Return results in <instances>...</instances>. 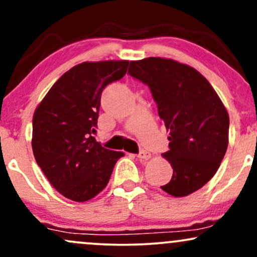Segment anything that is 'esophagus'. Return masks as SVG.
<instances>
[{
    "label": "esophagus",
    "mask_w": 257,
    "mask_h": 257,
    "mask_svg": "<svg viewBox=\"0 0 257 257\" xmlns=\"http://www.w3.org/2000/svg\"><path fill=\"white\" fill-rule=\"evenodd\" d=\"M138 158H140V159H149V158H151V153L150 152H147V151H140L138 153Z\"/></svg>",
    "instance_id": "1"
}]
</instances>
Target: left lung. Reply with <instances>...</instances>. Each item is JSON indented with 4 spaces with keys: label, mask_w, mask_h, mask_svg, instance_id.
Listing matches in <instances>:
<instances>
[{
    "label": "left lung",
    "mask_w": 257,
    "mask_h": 257,
    "mask_svg": "<svg viewBox=\"0 0 257 257\" xmlns=\"http://www.w3.org/2000/svg\"><path fill=\"white\" fill-rule=\"evenodd\" d=\"M128 73L150 88L169 132V151L162 156L173 176L161 188L174 197L196 192L217 172L228 146L229 117L222 101L204 76L172 59L131 61Z\"/></svg>",
    "instance_id": "obj_1"
}]
</instances>
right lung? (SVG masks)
<instances>
[{
  "mask_svg": "<svg viewBox=\"0 0 257 257\" xmlns=\"http://www.w3.org/2000/svg\"><path fill=\"white\" fill-rule=\"evenodd\" d=\"M129 61L82 63L53 84L35 111L32 151L53 187L66 198L85 202L101 192L123 152L95 140L104 88L119 81Z\"/></svg>",
  "mask_w": 257,
  "mask_h": 257,
  "instance_id": "add662e5",
  "label": "right lung"
}]
</instances>
